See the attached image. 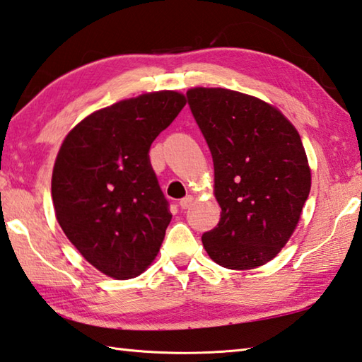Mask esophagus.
Listing matches in <instances>:
<instances>
[{
	"label": "esophagus",
	"instance_id": "esophagus-1",
	"mask_svg": "<svg viewBox=\"0 0 362 362\" xmlns=\"http://www.w3.org/2000/svg\"><path fill=\"white\" fill-rule=\"evenodd\" d=\"M192 202H194V197H192V195H186L185 199H181V200H180V206L182 208V210H187V208L192 205Z\"/></svg>",
	"mask_w": 362,
	"mask_h": 362
}]
</instances>
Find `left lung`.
Segmentation results:
<instances>
[{
	"label": "left lung",
	"mask_w": 362,
	"mask_h": 362,
	"mask_svg": "<svg viewBox=\"0 0 362 362\" xmlns=\"http://www.w3.org/2000/svg\"><path fill=\"white\" fill-rule=\"evenodd\" d=\"M189 107L210 148L218 226L202 235L214 262L250 270L272 261L300 219L312 186L294 125L265 101L227 88H191Z\"/></svg>",
	"instance_id": "obj_1"
}]
</instances>
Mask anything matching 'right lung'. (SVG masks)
<instances>
[{"mask_svg": "<svg viewBox=\"0 0 362 362\" xmlns=\"http://www.w3.org/2000/svg\"><path fill=\"white\" fill-rule=\"evenodd\" d=\"M185 95H139L95 111L68 133L52 173L62 230L105 275L129 280L154 261L171 221L149 149Z\"/></svg>", "mask_w": 362, "mask_h": 362, "instance_id": "obj_1", "label": "right lung"}]
</instances>
